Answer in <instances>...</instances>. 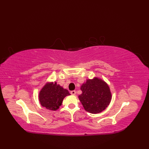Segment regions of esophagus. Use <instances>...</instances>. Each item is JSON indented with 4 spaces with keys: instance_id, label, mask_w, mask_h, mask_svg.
Listing matches in <instances>:
<instances>
[{
    "instance_id": "34e87169",
    "label": "esophagus",
    "mask_w": 149,
    "mask_h": 149,
    "mask_svg": "<svg viewBox=\"0 0 149 149\" xmlns=\"http://www.w3.org/2000/svg\"><path fill=\"white\" fill-rule=\"evenodd\" d=\"M76 91H71V94H72V95H75V94H76Z\"/></svg>"
}]
</instances>
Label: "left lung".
<instances>
[{
	"instance_id": "left-lung-1",
	"label": "left lung",
	"mask_w": 149,
	"mask_h": 149,
	"mask_svg": "<svg viewBox=\"0 0 149 149\" xmlns=\"http://www.w3.org/2000/svg\"><path fill=\"white\" fill-rule=\"evenodd\" d=\"M82 94L78 96L84 109L92 114L100 113L111 101L110 89L104 81L97 78L88 79L81 86Z\"/></svg>"
}]
</instances>
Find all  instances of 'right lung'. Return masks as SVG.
Instances as JSON below:
<instances>
[{"instance_id":"add662e5","label":"right lung","mask_w":149,"mask_h":149,"mask_svg":"<svg viewBox=\"0 0 149 149\" xmlns=\"http://www.w3.org/2000/svg\"><path fill=\"white\" fill-rule=\"evenodd\" d=\"M70 95L67 89H63L59 84L48 83L43 87L39 93V101L41 105L47 109L56 111L59 109L63 100Z\"/></svg>"}]
</instances>
